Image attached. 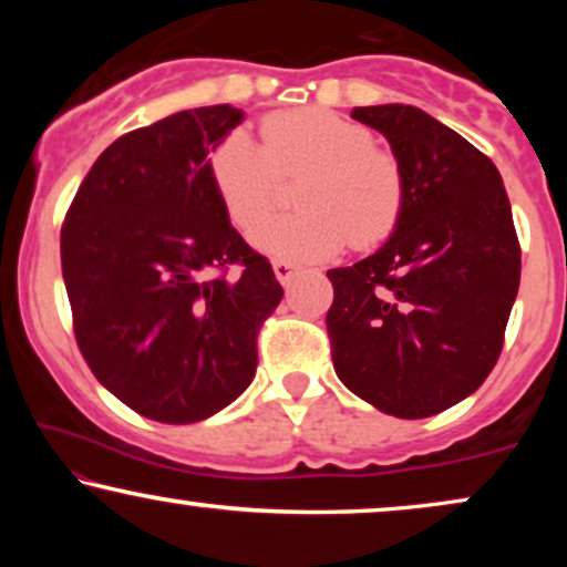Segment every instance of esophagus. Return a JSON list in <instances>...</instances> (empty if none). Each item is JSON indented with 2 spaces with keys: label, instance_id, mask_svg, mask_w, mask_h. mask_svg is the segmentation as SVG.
Returning <instances> with one entry per match:
<instances>
[{
  "label": "esophagus",
  "instance_id": "esophagus-1",
  "mask_svg": "<svg viewBox=\"0 0 567 567\" xmlns=\"http://www.w3.org/2000/svg\"><path fill=\"white\" fill-rule=\"evenodd\" d=\"M298 275V266L290 264V261H275V277L279 279L282 285H288L292 277Z\"/></svg>",
  "mask_w": 567,
  "mask_h": 567
}]
</instances>
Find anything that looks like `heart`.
<instances>
[{"label": "heart", "instance_id": "heart-1", "mask_svg": "<svg viewBox=\"0 0 567 567\" xmlns=\"http://www.w3.org/2000/svg\"><path fill=\"white\" fill-rule=\"evenodd\" d=\"M261 138L237 127L207 157L226 216L239 231L256 226L250 239L258 250L311 264L347 243L368 250L392 237L405 210V171L392 152L373 146L365 125L328 109H290L264 116ZM296 169L307 171L297 187L302 210L265 221L278 175Z\"/></svg>", "mask_w": 567, "mask_h": 567}]
</instances>
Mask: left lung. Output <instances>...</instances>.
<instances>
[{"label":"left lung","instance_id":"8db88e82","mask_svg":"<svg viewBox=\"0 0 567 567\" xmlns=\"http://www.w3.org/2000/svg\"><path fill=\"white\" fill-rule=\"evenodd\" d=\"M392 143L408 197L389 243L330 269L338 379L396 419H426L477 392L504 347L519 239L491 157L415 106H357Z\"/></svg>","mask_w":567,"mask_h":567}]
</instances>
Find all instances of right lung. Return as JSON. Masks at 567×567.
Wrapping results in <instances>:
<instances>
[{
    "label": "right lung",
    "mask_w": 567,
    "mask_h": 567,
    "mask_svg": "<svg viewBox=\"0 0 567 567\" xmlns=\"http://www.w3.org/2000/svg\"><path fill=\"white\" fill-rule=\"evenodd\" d=\"M239 122L220 103L125 133L84 175L61 226L84 362L162 424L210 419L245 392L261 324L282 301L271 264L229 224L207 173V154Z\"/></svg>",
    "instance_id": "obj_1"
}]
</instances>
